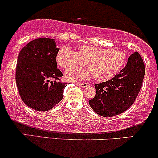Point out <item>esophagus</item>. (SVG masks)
<instances>
[{
  "label": "esophagus",
  "instance_id": "obj_1",
  "mask_svg": "<svg viewBox=\"0 0 158 158\" xmlns=\"http://www.w3.org/2000/svg\"><path fill=\"white\" fill-rule=\"evenodd\" d=\"M77 85H78L79 87H81V88H86V87H88V86H89V84H88V83H83L77 84Z\"/></svg>",
  "mask_w": 158,
  "mask_h": 158
}]
</instances>
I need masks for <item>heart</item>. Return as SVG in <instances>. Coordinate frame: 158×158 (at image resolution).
<instances>
[{
    "instance_id": "obj_1",
    "label": "heart",
    "mask_w": 158,
    "mask_h": 158,
    "mask_svg": "<svg viewBox=\"0 0 158 158\" xmlns=\"http://www.w3.org/2000/svg\"><path fill=\"white\" fill-rule=\"evenodd\" d=\"M126 55L116 49H107L91 45H82L77 52L70 45L60 48L57 61L64 68L82 65L86 62L88 69L73 68L65 72L70 81H85L94 76L98 81H107L117 74L126 62Z\"/></svg>"
}]
</instances>
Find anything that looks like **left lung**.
Listing matches in <instances>:
<instances>
[{
  "label": "left lung",
  "mask_w": 158,
  "mask_h": 158,
  "mask_svg": "<svg viewBox=\"0 0 158 158\" xmlns=\"http://www.w3.org/2000/svg\"><path fill=\"white\" fill-rule=\"evenodd\" d=\"M145 67L137 52L129 56L127 65L111 80L95 84L96 94L89 104L98 115L111 117L127 111L141 89Z\"/></svg>",
  "instance_id": "left-lung-1"
}]
</instances>
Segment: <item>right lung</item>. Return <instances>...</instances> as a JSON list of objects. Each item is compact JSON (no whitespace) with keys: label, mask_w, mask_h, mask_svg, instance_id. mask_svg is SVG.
<instances>
[{"label":"right lung","mask_w":158,"mask_h":158,"mask_svg":"<svg viewBox=\"0 0 158 158\" xmlns=\"http://www.w3.org/2000/svg\"><path fill=\"white\" fill-rule=\"evenodd\" d=\"M54 39L39 38L28 43L19 52L16 81L23 103L31 109L47 111L63 98L68 83L57 82L62 73L57 68L60 48ZM54 78L55 81L50 80Z\"/></svg>","instance_id":"add662e5"}]
</instances>
